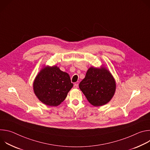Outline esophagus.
I'll use <instances>...</instances> for the list:
<instances>
[{"label":"esophagus","instance_id":"obj_1","mask_svg":"<svg viewBox=\"0 0 150 150\" xmlns=\"http://www.w3.org/2000/svg\"><path fill=\"white\" fill-rule=\"evenodd\" d=\"M78 83H75L74 85V87L75 88H78Z\"/></svg>","mask_w":150,"mask_h":150}]
</instances>
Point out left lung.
<instances>
[{
    "label": "left lung",
    "mask_w": 150,
    "mask_h": 150,
    "mask_svg": "<svg viewBox=\"0 0 150 150\" xmlns=\"http://www.w3.org/2000/svg\"><path fill=\"white\" fill-rule=\"evenodd\" d=\"M79 87L90 104L101 106L108 103L116 91V82L110 71L104 67L88 69Z\"/></svg>",
    "instance_id": "left-lung-1"
}]
</instances>
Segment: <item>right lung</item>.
Segmentation results:
<instances>
[{"label": "right lung", "mask_w": 150, "mask_h": 150, "mask_svg": "<svg viewBox=\"0 0 150 150\" xmlns=\"http://www.w3.org/2000/svg\"><path fill=\"white\" fill-rule=\"evenodd\" d=\"M72 87L69 74L62 71L57 66L45 67L33 83L35 96L42 103L49 106L60 104Z\"/></svg>", "instance_id": "1"}]
</instances>
